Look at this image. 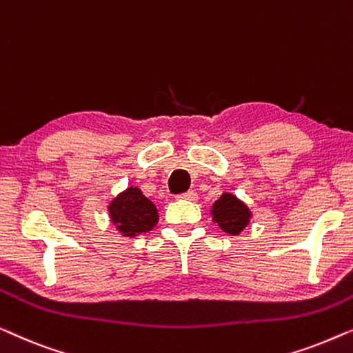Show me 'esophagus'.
<instances>
[{
  "instance_id": "esophagus-1",
  "label": "esophagus",
  "mask_w": 353,
  "mask_h": 353,
  "mask_svg": "<svg viewBox=\"0 0 353 353\" xmlns=\"http://www.w3.org/2000/svg\"><path fill=\"white\" fill-rule=\"evenodd\" d=\"M181 198H183V200H196V192L188 190L185 193H182Z\"/></svg>"
}]
</instances>
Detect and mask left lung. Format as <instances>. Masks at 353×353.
<instances>
[{
  "label": "left lung",
  "instance_id": "1",
  "mask_svg": "<svg viewBox=\"0 0 353 353\" xmlns=\"http://www.w3.org/2000/svg\"><path fill=\"white\" fill-rule=\"evenodd\" d=\"M251 212L243 201L230 193H224L212 206V217L222 230L238 235L250 222Z\"/></svg>",
  "mask_w": 353,
  "mask_h": 353
}]
</instances>
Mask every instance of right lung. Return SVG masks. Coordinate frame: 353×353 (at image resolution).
<instances>
[{
    "instance_id": "right-lung-1",
    "label": "right lung",
    "mask_w": 353,
    "mask_h": 353,
    "mask_svg": "<svg viewBox=\"0 0 353 353\" xmlns=\"http://www.w3.org/2000/svg\"><path fill=\"white\" fill-rule=\"evenodd\" d=\"M112 222L123 236H136L137 233L152 230L158 222V212L153 203L143 196L137 187H129L108 206Z\"/></svg>"
}]
</instances>
